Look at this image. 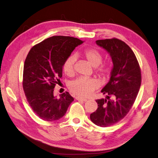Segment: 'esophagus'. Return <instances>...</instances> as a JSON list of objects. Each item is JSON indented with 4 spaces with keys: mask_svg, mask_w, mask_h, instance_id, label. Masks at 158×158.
Segmentation results:
<instances>
[{
    "mask_svg": "<svg viewBox=\"0 0 158 158\" xmlns=\"http://www.w3.org/2000/svg\"><path fill=\"white\" fill-rule=\"evenodd\" d=\"M76 100H78V101H82V102H86V101H87V100H86V99L81 98H80V97H76Z\"/></svg>",
    "mask_w": 158,
    "mask_h": 158,
    "instance_id": "1",
    "label": "esophagus"
}]
</instances>
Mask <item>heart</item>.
Here are the masks:
<instances>
[{"instance_id": "heart-1", "label": "heart", "mask_w": 158, "mask_h": 158, "mask_svg": "<svg viewBox=\"0 0 158 158\" xmlns=\"http://www.w3.org/2000/svg\"><path fill=\"white\" fill-rule=\"evenodd\" d=\"M84 56L90 64L95 68H98L102 62V55L96 49L86 50L84 52ZM75 61L76 57L75 56H70L65 60L63 64V70L66 75H70L73 73ZM111 71V68L110 65H104L96 69V72L103 77H108ZM98 83L96 80L84 77H79L69 84L70 90L81 97H87L98 88Z\"/></svg>"}]
</instances>
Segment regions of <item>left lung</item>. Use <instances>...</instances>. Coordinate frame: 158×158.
Masks as SVG:
<instances>
[{
  "label": "left lung",
  "mask_w": 158,
  "mask_h": 158,
  "mask_svg": "<svg viewBox=\"0 0 158 158\" xmlns=\"http://www.w3.org/2000/svg\"><path fill=\"white\" fill-rule=\"evenodd\" d=\"M96 43L110 54L113 63L110 80L101 90L108 95L105 99L96 100L98 108L90 115L95 125L106 127L128 114L140 87L141 73L134 52L123 41L111 39L98 40Z\"/></svg>",
  "instance_id": "1"
}]
</instances>
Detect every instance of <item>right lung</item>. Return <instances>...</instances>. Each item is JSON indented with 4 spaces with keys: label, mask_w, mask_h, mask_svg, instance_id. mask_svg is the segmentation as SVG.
Returning a JSON list of instances; mask_svg holds the SVG:
<instances>
[{
    "label": "right lung",
    "mask_w": 158,
    "mask_h": 158,
    "mask_svg": "<svg viewBox=\"0 0 158 158\" xmlns=\"http://www.w3.org/2000/svg\"><path fill=\"white\" fill-rule=\"evenodd\" d=\"M82 43L75 37L54 36L35 45L29 52L24 63L23 87L30 106L40 119H60L74 100L68 92L57 98L54 89L62 77L65 60Z\"/></svg>",
    "instance_id": "obj_1"
}]
</instances>
